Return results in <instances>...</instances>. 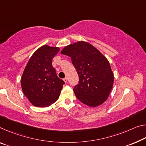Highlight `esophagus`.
Listing matches in <instances>:
<instances>
[{
	"label": "esophagus",
	"mask_w": 146,
	"mask_h": 146,
	"mask_svg": "<svg viewBox=\"0 0 146 146\" xmlns=\"http://www.w3.org/2000/svg\"><path fill=\"white\" fill-rule=\"evenodd\" d=\"M68 78H67V77L64 78V81L65 82H66V83L68 82Z\"/></svg>",
	"instance_id": "1"
}]
</instances>
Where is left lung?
<instances>
[{
	"mask_svg": "<svg viewBox=\"0 0 146 146\" xmlns=\"http://www.w3.org/2000/svg\"><path fill=\"white\" fill-rule=\"evenodd\" d=\"M61 54L71 57L77 70L79 82L73 90L78 100L90 107L105 103L114 84V73L107 58L83 41L66 46Z\"/></svg>",
	"mask_w": 146,
	"mask_h": 146,
	"instance_id": "1",
	"label": "left lung"
}]
</instances>
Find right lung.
Returning <instances> with one entry per match:
<instances>
[{
	"mask_svg": "<svg viewBox=\"0 0 146 146\" xmlns=\"http://www.w3.org/2000/svg\"><path fill=\"white\" fill-rule=\"evenodd\" d=\"M60 48L44 45L38 48L24 69L21 78L23 94L32 105L47 107L59 98L64 84L58 77L52 60Z\"/></svg>",
	"mask_w": 146,
	"mask_h": 146,
	"instance_id": "add662e5",
	"label": "right lung"
}]
</instances>
